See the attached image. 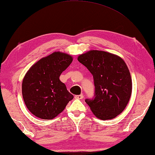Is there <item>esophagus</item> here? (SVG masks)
<instances>
[{
    "label": "esophagus",
    "instance_id": "34e87169",
    "mask_svg": "<svg viewBox=\"0 0 155 155\" xmlns=\"http://www.w3.org/2000/svg\"><path fill=\"white\" fill-rule=\"evenodd\" d=\"M74 98H75L76 99H79V100H81V99H83V95H76V96H74Z\"/></svg>",
    "mask_w": 155,
    "mask_h": 155
}]
</instances>
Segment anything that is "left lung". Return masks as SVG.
<instances>
[{"mask_svg":"<svg viewBox=\"0 0 155 155\" xmlns=\"http://www.w3.org/2000/svg\"><path fill=\"white\" fill-rule=\"evenodd\" d=\"M78 61L93 75L95 91L92 98L85 99L98 118H114L124 111L132 91L129 70L121 57L101 51H90Z\"/></svg>","mask_w":155,"mask_h":155,"instance_id":"left-lung-1","label":"left lung"}]
</instances>
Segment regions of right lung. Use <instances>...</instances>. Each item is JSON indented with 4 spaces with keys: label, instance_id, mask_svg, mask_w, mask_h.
<instances>
[{
    "label": "right lung",
    "instance_id": "right-lung-1",
    "mask_svg": "<svg viewBox=\"0 0 155 155\" xmlns=\"http://www.w3.org/2000/svg\"><path fill=\"white\" fill-rule=\"evenodd\" d=\"M72 57L54 52L31 67L22 81V92L26 106L39 118L52 120L61 113L74 96L59 80Z\"/></svg>",
    "mask_w": 155,
    "mask_h": 155
}]
</instances>
